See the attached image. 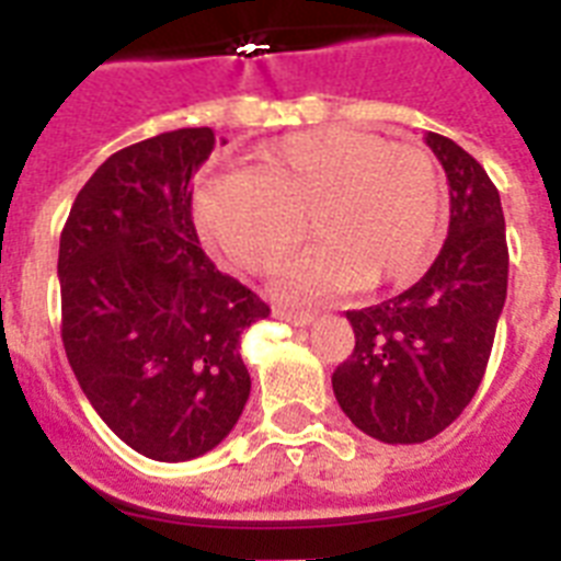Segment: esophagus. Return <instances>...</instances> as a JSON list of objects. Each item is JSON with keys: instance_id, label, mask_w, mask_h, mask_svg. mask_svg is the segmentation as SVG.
Instances as JSON below:
<instances>
[{"instance_id": "34e87169", "label": "esophagus", "mask_w": 561, "mask_h": 561, "mask_svg": "<svg viewBox=\"0 0 561 561\" xmlns=\"http://www.w3.org/2000/svg\"><path fill=\"white\" fill-rule=\"evenodd\" d=\"M273 317H276V320H285V323H290V325H311V323H314V311H299V308L276 306V308H273Z\"/></svg>"}]
</instances>
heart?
<instances>
[{
    "label": "heart",
    "instance_id": "obj_1",
    "mask_svg": "<svg viewBox=\"0 0 561 561\" xmlns=\"http://www.w3.org/2000/svg\"><path fill=\"white\" fill-rule=\"evenodd\" d=\"M445 215V183L434 153L352 127H317L262 145L241 174L194 194L201 236L229 264L271 273L285 267L288 297L408 285L427 271Z\"/></svg>",
    "mask_w": 561,
    "mask_h": 561
}]
</instances>
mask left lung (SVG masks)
<instances>
[{
    "label": "left lung",
    "instance_id": "8db88e82",
    "mask_svg": "<svg viewBox=\"0 0 561 561\" xmlns=\"http://www.w3.org/2000/svg\"><path fill=\"white\" fill-rule=\"evenodd\" d=\"M425 142L448 178V238L416 285L346 311L355 350L332 375L352 425L387 445L434 439L460 416L483 381L506 302L501 194L448 136L425 134Z\"/></svg>",
    "mask_w": 561,
    "mask_h": 561
}]
</instances>
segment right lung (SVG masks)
Instances as JSON below:
<instances>
[{
  "label": "right lung",
  "mask_w": 561,
  "mask_h": 561,
  "mask_svg": "<svg viewBox=\"0 0 561 561\" xmlns=\"http://www.w3.org/2000/svg\"><path fill=\"white\" fill-rule=\"evenodd\" d=\"M211 148V127L122 148L60 232L69 367L110 431L160 462L194 460L236 427L250 399L241 334L271 314L197 241L188 186Z\"/></svg>",
  "instance_id": "right-lung-1"
}]
</instances>
